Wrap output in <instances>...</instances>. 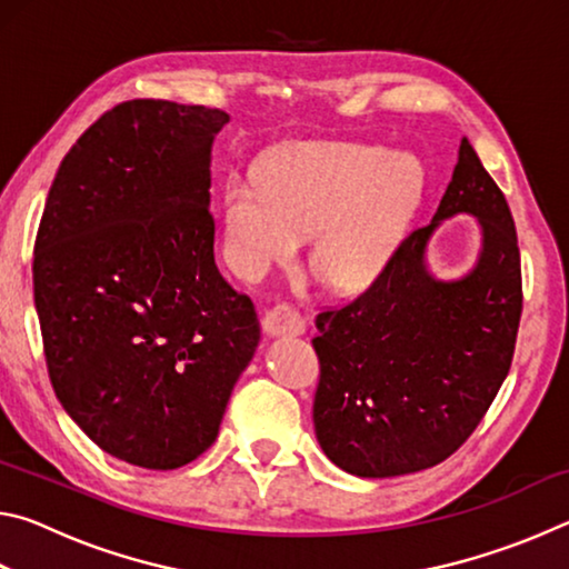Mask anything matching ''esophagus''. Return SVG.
<instances>
[{
	"mask_svg": "<svg viewBox=\"0 0 569 569\" xmlns=\"http://www.w3.org/2000/svg\"><path fill=\"white\" fill-rule=\"evenodd\" d=\"M263 331L271 336V339H278V336H301L306 331V321L293 306L278 303L271 311H266Z\"/></svg>",
	"mask_w": 569,
	"mask_h": 569,
	"instance_id": "obj_1",
	"label": "esophagus"
}]
</instances>
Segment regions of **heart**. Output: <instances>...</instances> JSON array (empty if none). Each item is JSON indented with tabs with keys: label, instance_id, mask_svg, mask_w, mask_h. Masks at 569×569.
<instances>
[{
	"label": "heart",
	"instance_id": "heart-1",
	"mask_svg": "<svg viewBox=\"0 0 569 569\" xmlns=\"http://www.w3.org/2000/svg\"><path fill=\"white\" fill-rule=\"evenodd\" d=\"M421 198V170L381 148L296 142L261 170L230 180L223 200L226 256L258 281L291 258L308 236V256L341 291L377 281L393 258Z\"/></svg>",
	"mask_w": 569,
	"mask_h": 569
}]
</instances>
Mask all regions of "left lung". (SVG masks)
Instances as JSON below:
<instances>
[{"instance_id":"1","label":"left lung","mask_w":569,"mask_h":569,"mask_svg":"<svg viewBox=\"0 0 569 569\" xmlns=\"http://www.w3.org/2000/svg\"><path fill=\"white\" fill-rule=\"evenodd\" d=\"M475 214L478 263L459 279L426 268L445 219ZM522 268L505 192L461 138L429 226L413 230L356 301L316 316V439L336 467L383 479L445 461L477 429L512 366Z\"/></svg>"}]
</instances>
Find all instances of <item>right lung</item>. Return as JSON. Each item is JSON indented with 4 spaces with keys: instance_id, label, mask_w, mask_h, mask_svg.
<instances>
[{
    "instance_id": "right-lung-1",
    "label": "right lung",
    "mask_w": 569,
    "mask_h": 569,
    "mask_svg": "<svg viewBox=\"0 0 569 569\" xmlns=\"http://www.w3.org/2000/svg\"><path fill=\"white\" fill-rule=\"evenodd\" d=\"M230 118L132 100L67 152L34 246L47 369L110 457L178 469L213 445L261 341L253 301L216 266L210 160Z\"/></svg>"
}]
</instances>
